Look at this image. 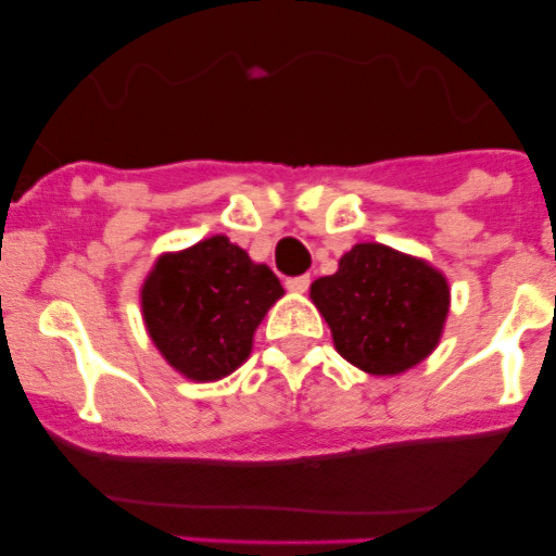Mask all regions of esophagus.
<instances>
[{
	"instance_id": "34e87169",
	"label": "esophagus",
	"mask_w": 556,
	"mask_h": 556,
	"mask_svg": "<svg viewBox=\"0 0 556 556\" xmlns=\"http://www.w3.org/2000/svg\"><path fill=\"white\" fill-rule=\"evenodd\" d=\"M309 282L312 279L306 277V274H301V277H290L288 282H285V288H288L290 293H306V290H309Z\"/></svg>"
}]
</instances>
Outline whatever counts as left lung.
Here are the masks:
<instances>
[{
	"label": "left lung",
	"instance_id": "1",
	"mask_svg": "<svg viewBox=\"0 0 556 556\" xmlns=\"http://www.w3.org/2000/svg\"><path fill=\"white\" fill-rule=\"evenodd\" d=\"M336 352L371 377H397L433 355L450 317L444 271L379 242L355 244L309 290Z\"/></svg>",
	"mask_w": 556,
	"mask_h": 556
}]
</instances>
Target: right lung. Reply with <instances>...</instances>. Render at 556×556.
Returning <instances> with one entry per match:
<instances>
[{
  "instance_id": "1",
  "label": "right lung",
  "mask_w": 556,
  "mask_h": 556,
  "mask_svg": "<svg viewBox=\"0 0 556 556\" xmlns=\"http://www.w3.org/2000/svg\"><path fill=\"white\" fill-rule=\"evenodd\" d=\"M285 295L277 274L215 233L161 252L139 288L150 341L190 382H217L250 357L252 336Z\"/></svg>"
}]
</instances>
